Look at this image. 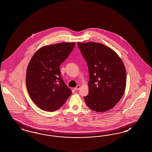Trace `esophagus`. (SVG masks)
Instances as JSON below:
<instances>
[{
	"label": "esophagus",
	"instance_id": "1",
	"mask_svg": "<svg viewBox=\"0 0 152 152\" xmlns=\"http://www.w3.org/2000/svg\"><path fill=\"white\" fill-rule=\"evenodd\" d=\"M80 88V85H77V86L76 87V88H75L74 89H75V90H76V91H77V90H79V89Z\"/></svg>",
	"mask_w": 152,
	"mask_h": 152
}]
</instances>
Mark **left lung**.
Wrapping results in <instances>:
<instances>
[{
	"instance_id": "obj_1",
	"label": "left lung",
	"mask_w": 152,
	"mask_h": 152,
	"mask_svg": "<svg viewBox=\"0 0 152 152\" xmlns=\"http://www.w3.org/2000/svg\"><path fill=\"white\" fill-rule=\"evenodd\" d=\"M88 64L89 93L86 105L96 112L113 108L121 99L126 86V71L115 52L102 43L77 42Z\"/></svg>"
}]
</instances>
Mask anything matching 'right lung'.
<instances>
[{
  "instance_id": "obj_1",
  "label": "right lung",
  "mask_w": 152,
  "mask_h": 152,
  "mask_svg": "<svg viewBox=\"0 0 152 152\" xmlns=\"http://www.w3.org/2000/svg\"><path fill=\"white\" fill-rule=\"evenodd\" d=\"M75 42L45 46L32 56L26 71V85L32 101L41 109L54 111L72 94L61 77L60 66L70 54Z\"/></svg>"
}]
</instances>
